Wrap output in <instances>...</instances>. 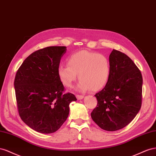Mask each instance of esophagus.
Returning a JSON list of instances; mask_svg holds the SVG:
<instances>
[{"instance_id":"esophagus-1","label":"esophagus","mask_w":156,"mask_h":156,"mask_svg":"<svg viewBox=\"0 0 156 156\" xmlns=\"http://www.w3.org/2000/svg\"><path fill=\"white\" fill-rule=\"evenodd\" d=\"M76 98L78 100H81L83 98V95H76Z\"/></svg>"}]
</instances>
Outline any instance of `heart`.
Listing matches in <instances>:
<instances>
[{
  "label": "heart",
  "instance_id": "b5f03b06",
  "mask_svg": "<svg viewBox=\"0 0 156 156\" xmlns=\"http://www.w3.org/2000/svg\"><path fill=\"white\" fill-rule=\"evenodd\" d=\"M68 65H61L57 73L61 82L66 87H71L77 78L78 91L89 90L97 91L107 83L110 73V64L108 57L87 50L79 51L71 55L67 60Z\"/></svg>",
  "mask_w": 156,
  "mask_h": 156
}]
</instances>
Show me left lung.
<instances>
[{"label": "left lung", "mask_w": 156, "mask_h": 156, "mask_svg": "<svg viewBox=\"0 0 156 156\" xmlns=\"http://www.w3.org/2000/svg\"><path fill=\"white\" fill-rule=\"evenodd\" d=\"M109 61V80L95 95L97 106L91 116L101 129L114 131L125 127L139 113L142 77L140 70L125 53L113 50Z\"/></svg>", "instance_id": "obj_1"}]
</instances>
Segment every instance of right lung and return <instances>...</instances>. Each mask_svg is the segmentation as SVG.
<instances>
[{
    "label": "right lung",
    "instance_id": "1",
    "mask_svg": "<svg viewBox=\"0 0 156 156\" xmlns=\"http://www.w3.org/2000/svg\"><path fill=\"white\" fill-rule=\"evenodd\" d=\"M65 46H50L27 57L17 70L14 88L21 119L37 132L48 134L57 131L67 119L69 105L77 99L64 86L57 70Z\"/></svg>",
    "mask_w": 156,
    "mask_h": 156
}]
</instances>
